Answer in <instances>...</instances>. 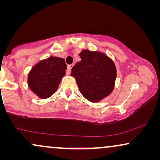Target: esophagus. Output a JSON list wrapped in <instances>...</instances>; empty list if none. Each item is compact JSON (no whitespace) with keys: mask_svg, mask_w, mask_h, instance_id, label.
I'll use <instances>...</instances> for the list:
<instances>
[{"mask_svg":"<svg viewBox=\"0 0 160 160\" xmlns=\"http://www.w3.org/2000/svg\"><path fill=\"white\" fill-rule=\"evenodd\" d=\"M73 67V65H68V68H67V71H66V73L68 75H70L71 74V69Z\"/></svg>","mask_w":160,"mask_h":160,"instance_id":"34e87169","label":"esophagus"}]
</instances>
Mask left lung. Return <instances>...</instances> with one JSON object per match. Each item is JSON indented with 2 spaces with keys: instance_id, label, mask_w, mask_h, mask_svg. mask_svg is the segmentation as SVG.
<instances>
[{
  "instance_id": "1",
  "label": "left lung",
  "mask_w": 160,
  "mask_h": 160,
  "mask_svg": "<svg viewBox=\"0 0 160 160\" xmlns=\"http://www.w3.org/2000/svg\"><path fill=\"white\" fill-rule=\"evenodd\" d=\"M81 61L72 68L82 95L92 102H100L112 92L117 78L113 61L100 52L83 50Z\"/></svg>"
}]
</instances>
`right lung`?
Returning a JSON list of instances; mask_svg holds the SVG:
<instances>
[{
  "mask_svg": "<svg viewBox=\"0 0 160 160\" xmlns=\"http://www.w3.org/2000/svg\"><path fill=\"white\" fill-rule=\"evenodd\" d=\"M66 69L65 60L58 57L52 56L41 60L28 74V87L41 99L51 97L58 89Z\"/></svg>",
  "mask_w": 160,
  "mask_h": 160,
  "instance_id": "1",
  "label": "right lung"
}]
</instances>
